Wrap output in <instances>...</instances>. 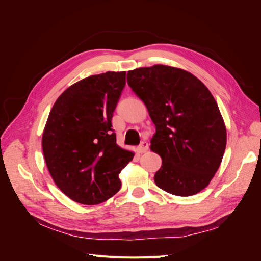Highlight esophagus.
<instances>
[{"instance_id": "34e87169", "label": "esophagus", "mask_w": 261, "mask_h": 261, "mask_svg": "<svg viewBox=\"0 0 261 261\" xmlns=\"http://www.w3.org/2000/svg\"><path fill=\"white\" fill-rule=\"evenodd\" d=\"M148 148H149V145H148L147 141H143V143H141V144L137 147V151H138L139 153H144V152L147 151Z\"/></svg>"}]
</instances>
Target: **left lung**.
Segmentation results:
<instances>
[{"mask_svg":"<svg viewBox=\"0 0 261 261\" xmlns=\"http://www.w3.org/2000/svg\"><path fill=\"white\" fill-rule=\"evenodd\" d=\"M127 84L155 126L150 149L162 159L156 186L176 196L198 194L220 168L226 146L225 124L211 92L187 70L168 65L129 70Z\"/></svg>","mask_w":261,"mask_h":261,"instance_id":"obj_1","label":"left lung"}]
</instances>
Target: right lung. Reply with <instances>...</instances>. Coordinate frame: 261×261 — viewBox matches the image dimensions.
I'll return each mask as SVG.
<instances>
[{"instance_id":"1","label":"right lung","mask_w":261,"mask_h":261,"mask_svg":"<svg viewBox=\"0 0 261 261\" xmlns=\"http://www.w3.org/2000/svg\"><path fill=\"white\" fill-rule=\"evenodd\" d=\"M126 72H107L75 83L52 107L42 135L46 167L72 200L98 204L121 188L118 174L134 152L116 144L112 116Z\"/></svg>"}]
</instances>
